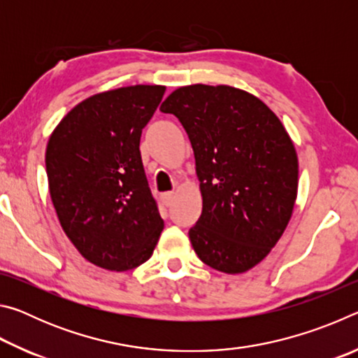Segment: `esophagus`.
I'll return each instance as SVG.
<instances>
[{
  "label": "esophagus",
  "mask_w": 358,
  "mask_h": 358,
  "mask_svg": "<svg viewBox=\"0 0 358 358\" xmlns=\"http://www.w3.org/2000/svg\"><path fill=\"white\" fill-rule=\"evenodd\" d=\"M161 199H162V203L166 205V207H169V205H172V202H173V199H175V194L173 192H164L161 196Z\"/></svg>",
  "instance_id": "obj_1"
}]
</instances>
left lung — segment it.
<instances>
[{
  "label": "left lung",
  "mask_w": 358,
  "mask_h": 358,
  "mask_svg": "<svg viewBox=\"0 0 358 358\" xmlns=\"http://www.w3.org/2000/svg\"><path fill=\"white\" fill-rule=\"evenodd\" d=\"M189 137L201 181L202 215L189 230L194 251L227 275L268 256L292 216L299 157L281 120L245 90L187 85L167 96Z\"/></svg>",
  "instance_id": "obj_1"
}]
</instances>
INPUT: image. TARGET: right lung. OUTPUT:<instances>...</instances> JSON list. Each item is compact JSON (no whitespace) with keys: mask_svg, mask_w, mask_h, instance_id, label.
Returning a JSON list of instances; mask_svg holds the SVG:
<instances>
[{"mask_svg":"<svg viewBox=\"0 0 358 358\" xmlns=\"http://www.w3.org/2000/svg\"><path fill=\"white\" fill-rule=\"evenodd\" d=\"M164 93L162 85H132L93 94L48 138L45 171L59 224L101 268L126 271L147 262L164 229L138 150Z\"/></svg>","mask_w":358,"mask_h":358,"instance_id":"1","label":"right lung"}]
</instances>
